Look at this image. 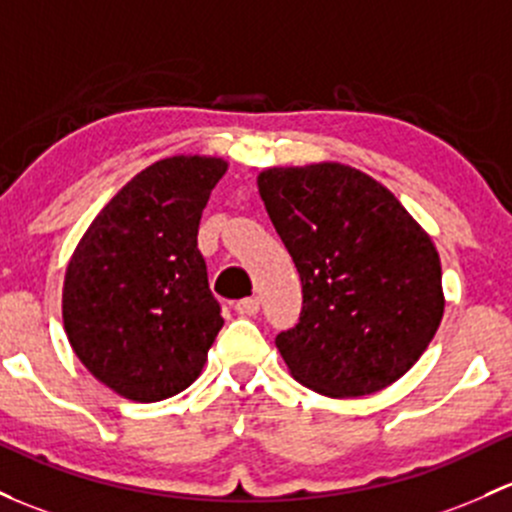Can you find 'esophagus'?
<instances>
[{
	"label": "esophagus",
	"instance_id": "34e87169",
	"mask_svg": "<svg viewBox=\"0 0 512 512\" xmlns=\"http://www.w3.org/2000/svg\"><path fill=\"white\" fill-rule=\"evenodd\" d=\"M235 311H238L240 316H255L257 311H260V299H257V297L240 299L238 304H235Z\"/></svg>",
	"mask_w": 512,
	"mask_h": 512
}]
</instances>
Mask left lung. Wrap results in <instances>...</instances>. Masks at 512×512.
I'll return each instance as SVG.
<instances>
[{
    "instance_id": "obj_1",
    "label": "left lung",
    "mask_w": 512,
    "mask_h": 512,
    "mask_svg": "<svg viewBox=\"0 0 512 512\" xmlns=\"http://www.w3.org/2000/svg\"><path fill=\"white\" fill-rule=\"evenodd\" d=\"M257 188L301 279V316L277 336L292 378L326 397L400 380L444 316L441 262L390 188L338 161L272 166Z\"/></svg>"
}]
</instances>
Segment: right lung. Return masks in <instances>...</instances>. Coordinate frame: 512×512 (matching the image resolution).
<instances>
[{
	"label": "right lung",
	"instance_id": "1",
	"mask_svg": "<svg viewBox=\"0 0 512 512\" xmlns=\"http://www.w3.org/2000/svg\"><path fill=\"white\" fill-rule=\"evenodd\" d=\"M228 161L176 154L127 181L95 215L63 279V328L117 395L159 402L201 375L223 316L198 223Z\"/></svg>",
	"mask_w": 512,
	"mask_h": 512
}]
</instances>
